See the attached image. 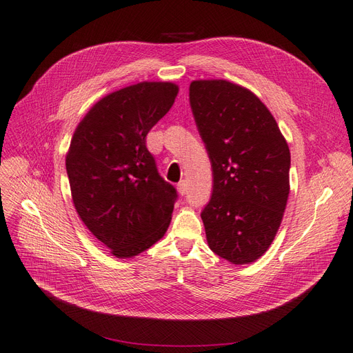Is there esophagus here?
I'll list each match as a JSON object with an SVG mask.
<instances>
[{
    "mask_svg": "<svg viewBox=\"0 0 353 353\" xmlns=\"http://www.w3.org/2000/svg\"><path fill=\"white\" fill-rule=\"evenodd\" d=\"M176 190H178V192L181 194V196H185V192H187V182H185V181L178 182Z\"/></svg>",
    "mask_w": 353,
    "mask_h": 353,
    "instance_id": "esophagus-1",
    "label": "esophagus"
}]
</instances>
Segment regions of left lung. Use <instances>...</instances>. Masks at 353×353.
Wrapping results in <instances>:
<instances>
[{"label": "left lung", "instance_id": "obj_1", "mask_svg": "<svg viewBox=\"0 0 353 353\" xmlns=\"http://www.w3.org/2000/svg\"><path fill=\"white\" fill-rule=\"evenodd\" d=\"M190 105L213 171L212 197L201 212L209 247L232 264L252 263L282 222L288 143L265 105L238 84L192 81Z\"/></svg>", "mask_w": 353, "mask_h": 353}]
</instances>
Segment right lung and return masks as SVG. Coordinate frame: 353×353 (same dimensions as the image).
Returning <instances> with one entry per match:
<instances>
[{
	"instance_id": "1",
	"label": "right lung",
	"mask_w": 353,
	"mask_h": 353,
	"mask_svg": "<svg viewBox=\"0 0 353 353\" xmlns=\"http://www.w3.org/2000/svg\"><path fill=\"white\" fill-rule=\"evenodd\" d=\"M178 86L143 81L105 96L81 119L65 168L74 208L118 259L150 248L171 223L178 192L145 148V136L172 108Z\"/></svg>"
}]
</instances>
